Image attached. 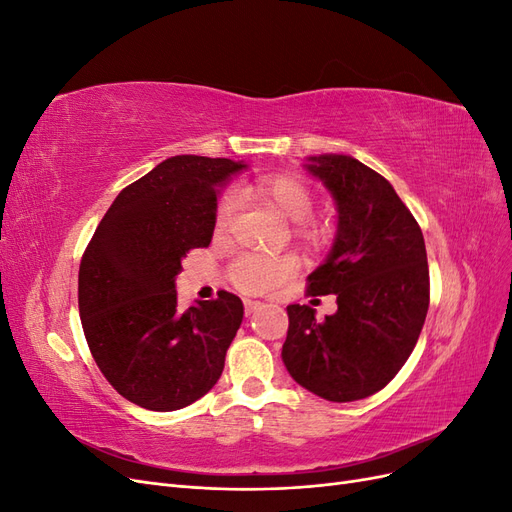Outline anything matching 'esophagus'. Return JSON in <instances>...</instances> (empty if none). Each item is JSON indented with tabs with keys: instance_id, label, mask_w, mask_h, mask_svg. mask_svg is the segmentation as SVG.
<instances>
[{
	"instance_id": "obj_1",
	"label": "esophagus",
	"mask_w": 512,
	"mask_h": 512,
	"mask_svg": "<svg viewBox=\"0 0 512 512\" xmlns=\"http://www.w3.org/2000/svg\"><path fill=\"white\" fill-rule=\"evenodd\" d=\"M243 307H245V314L250 316V314L256 312V309L262 307V303H260V301H252V299H245V301H243Z\"/></svg>"
}]
</instances>
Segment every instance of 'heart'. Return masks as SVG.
<instances>
[{"label": "heart", "instance_id": "1", "mask_svg": "<svg viewBox=\"0 0 512 512\" xmlns=\"http://www.w3.org/2000/svg\"><path fill=\"white\" fill-rule=\"evenodd\" d=\"M252 194L280 213L284 220L292 222L290 235L303 250L312 254H327L331 250L337 239V226L333 220L309 215L314 209V194L301 179L290 175H273L256 181ZM235 207L237 203L230 194H224L218 200V207L213 213V228L218 235L228 230ZM297 269L299 260L290 254H241L230 262L228 280L245 294H265L290 280Z\"/></svg>", "mask_w": 512, "mask_h": 512}]
</instances>
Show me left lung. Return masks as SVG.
<instances>
[{
  "label": "left lung",
  "mask_w": 512,
  "mask_h": 512,
  "mask_svg": "<svg viewBox=\"0 0 512 512\" xmlns=\"http://www.w3.org/2000/svg\"><path fill=\"white\" fill-rule=\"evenodd\" d=\"M337 203V239L307 275V297L335 294L337 312L316 320L288 305L282 359L294 382L346 404L382 391L412 354L429 309L425 239L410 209L376 170L350 156L309 158Z\"/></svg>",
  "instance_id": "left-lung-1"
}]
</instances>
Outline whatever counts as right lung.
<instances>
[{
    "instance_id": "obj_1",
    "label": "right lung",
    "mask_w": 512,
    "mask_h": 512,
    "mask_svg": "<svg viewBox=\"0 0 512 512\" xmlns=\"http://www.w3.org/2000/svg\"><path fill=\"white\" fill-rule=\"evenodd\" d=\"M228 158L175 156L123 188L85 247L79 314L96 365L132 404L173 412L220 380L243 320L237 294L177 305L181 260L209 247Z\"/></svg>"
}]
</instances>
